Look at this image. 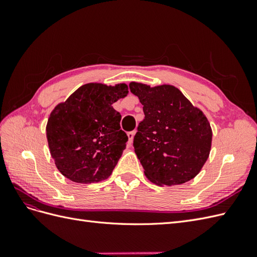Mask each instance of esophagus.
Returning a JSON list of instances; mask_svg holds the SVG:
<instances>
[{
  "label": "esophagus",
  "mask_w": 257,
  "mask_h": 257,
  "mask_svg": "<svg viewBox=\"0 0 257 257\" xmlns=\"http://www.w3.org/2000/svg\"><path fill=\"white\" fill-rule=\"evenodd\" d=\"M134 136H135V132H128L127 133V137H128V143L132 144L133 143V139H134Z\"/></svg>",
  "instance_id": "esophagus-1"
}]
</instances>
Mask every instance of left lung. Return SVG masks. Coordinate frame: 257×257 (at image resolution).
Masks as SVG:
<instances>
[{
    "mask_svg": "<svg viewBox=\"0 0 257 257\" xmlns=\"http://www.w3.org/2000/svg\"><path fill=\"white\" fill-rule=\"evenodd\" d=\"M145 119L134 149L146 177L158 185H178L196 177L211 150L212 130L205 113L174 85L131 82Z\"/></svg>",
    "mask_w": 257,
    "mask_h": 257,
    "instance_id": "left-lung-1",
    "label": "left lung"
}]
</instances>
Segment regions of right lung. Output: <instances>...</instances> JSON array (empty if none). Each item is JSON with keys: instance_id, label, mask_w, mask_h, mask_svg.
I'll use <instances>...</instances> for the list:
<instances>
[{"instance_id": "right-lung-1", "label": "right lung", "mask_w": 257, "mask_h": 257, "mask_svg": "<svg viewBox=\"0 0 257 257\" xmlns=\"http://www.w3.org/2000/svg\"><path fill=\"white\" fill-rule=\"evenodd\" d=\"M127 93L125 83L91 82L54 107L46 134L54 164L64 177L94 183L111 175L128 141L112 104Z\"/></svg>"}]
</instances>
